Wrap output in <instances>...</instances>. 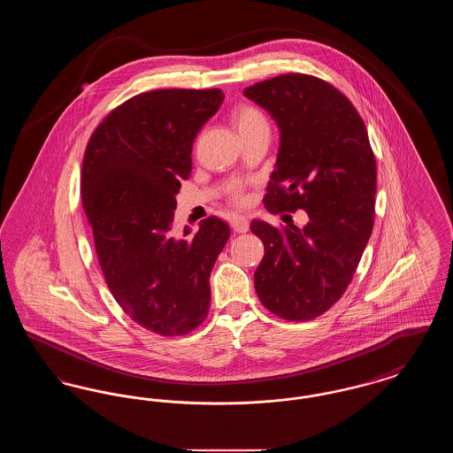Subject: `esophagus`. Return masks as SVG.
I'll return each instance as SVG.
<instances>
[{"instance_id":"1","label":"esophagus","mask_w":453,"mask_h":453,"mask_svg":"<svg viewBox=\"0 0 453 453\" xmlns=\"http://www.w3.org/2000/svg\"><path fill=\"white\" fill-rule=\"evenodd\" d=\"M231 227L236 233H246L250 229V220H248V217L234 216L231 219Z\"/></svg>"}]
</instances>
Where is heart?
Wrapping results in <instances>:
<instances>
[{
    "mask_svg": "<svg viewBox=\"0 0 453 453\" xmlns=\"http://www.w3.org/2000/svg\"><path fill=\"white\" fill-rule=\"evenodd\" d=\"M231 120L239 132V135H246L253 130L268 127L265 115L259 111L258 108L251 107V105H237L231 111Z\"/></svg>",
    "mask_w": 453,
    "mask_h": 453,
    "instance_id": "obj_1",
    "label": "heart"
}]
</instances>
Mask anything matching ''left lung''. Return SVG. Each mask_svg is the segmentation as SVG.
Segmentation results:
<instances>
[{
    "label": "left lung",
    "instance_id": "left-lung-1",
    "mask_svg": "<svg viewBox=\"0 0 453 453\" xmlns=\"http://www.w3.org/2000/svg\"><path fill=\"white\" fill-rule=\"evenodd\" d=\"M280 130L265 205L303 209L305 226L253 220L265 257L255 272L261 303L307 321L340 301L373 227L377 168L365 124L343 93L307 74H281L244 89Z\"/></svg>",
    "mask_w": 453,
    "mask_h": 453
}]
</instances>
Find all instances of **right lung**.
<instances>
[{"label": "right lung", "mask_w": 453, "mask_h": 453, "mask_svg": "<svg viewBox=\"0 0 453 453\" xmlns=\"http://www.w3.org/2000/svg\"><path fill=\"white\" fill-rule=\"evenodd\" d=\"M222 102L219 88L141 93L108 113L85 152L81 200L108 288L132 321L161 336L203 323L211 272L231 236L217 217L190 239L172 234L195 137Z\"/></svg>", "instance_id": "1"}]
</instances>
